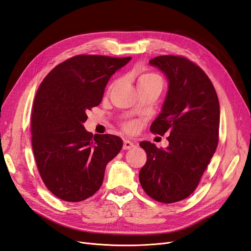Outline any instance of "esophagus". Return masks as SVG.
<instances>
[{
	"label": "esophagus",
	"mask_w": 251,
	"mask_h": 251,
	"mask_svg": "<svg viewBox=\"0 0 251 251\" xmlns=\"http://www.w3.org/2000/svg\"><path fill=\"white\" fill-rule=\"evenodd\" d=\"M132 148H134V143L132 141H129V140L124 141V146H123L124 150H131Z\"/></svg>",
	"instance_id": "1"
}]
</instances>
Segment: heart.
<instances>
[{
	"instance_id": "heart-1",
	"label": "heart",
	"mask_w": 251,
	"mask_h": 251,
	"mask_svg": "<svg viewBox=\"0 0 251 251\" xmlns=\"http://www.w3.org/2000/svg\"><path fill=\"white\" fill-rule=\"evenodd\" d=\"M152 83H161L163 85L162 77L159 75L151 73V72H145L142 75H140L139 77H138V87H140V86H143V85L152 84ZM114 85H115V82L111 85L110 88L113 87ZM137 127H138V126L134 122H127L124 125V128L128 133L135 132Z\"/></svg>"
}]
</instances>
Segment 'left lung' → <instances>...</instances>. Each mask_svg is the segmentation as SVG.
I'll return each mask as SVG.
<instances>
[{"label":"left lung","mask_w":251,"mask_h":251,"mask_svg":"<svg viewBox=\"0 0 251 251\" xmlns=\"http://www.w3.org/2000/svg\"><path fill=\"white\" fill-rule=\"evenodd\" d=\"M150 64L159 67L169 82L162 112L151 126L153 134H169V146L140 143L148 160L139 180L152 200L174 203L195 191L217 149L220 106L210 77L191 60L163 55Z\"/></svg>","instance_id":"obj_1"}]
</instances>
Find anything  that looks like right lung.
<instances>
[{
	"mask_svg": "<svg viewBox=\"0 0 251 251\" xmlns=\"http://www.w3.org/2000/svg\"><path fill=\"white\" fill-rule=\"evenodd\" d=\"M131 57L76 55L51 70L34 99L31 142L41 179L55 196L77 202L102 184L107 164L123 148L114 135H92L83 124L106 85Z\"/></svg>",
	"mask_w": 251,
	"mask_h": 251,
	"instance_id": "add662e5",
	"label": "right lung"
}]
</instances>
